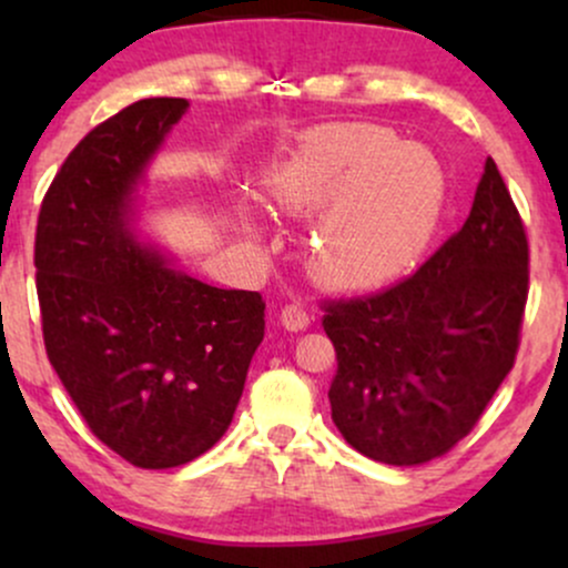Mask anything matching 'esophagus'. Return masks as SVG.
<instances>
[{
  "label": "esophagus",
  "instance_id": "obj_1",
  "mask_svg": "<svg viewBox=\"0 0 568 568\" xmlns=\"http://www.w3.org/2000/svg\"><path fill=\"white\" fill-rule=\"evenodd\" d=\"M280 323L288 331H304L306 325H310V315H306L302 304H285L283 310H280Z\"/></svg>",
  "mask_w": 568,
  "mask_h": 568
}]
</instances>
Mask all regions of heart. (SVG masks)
I'll return each mask as SVG.
<instances>
[{
  "instance_id": "heart-1",
  "label": "heart",
  "mask_w": 568,
  "mask_h": 568,
  "mask_svg": "<svg viewBox=\"0 0 568 568\" xmlns=\"http://www.w3.org/2000/svg\"><path fill=\"white\" fill-rule=\"evenodd\" d=\"M266 189L283 211H321L306 234L304 264L331 291H366L400 275L427 245L440 207L433 160L371 122L310 130ZM243 232L256 234L258 224L243 216Z\"/></svg>"
}]
</instances>
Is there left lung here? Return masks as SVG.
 Segmentation results:
<instances>
[{"instance_id":"8db88e82","label":"left lung","mask_w":568,"mask_h":568,"mask_svg":"<svg viewBox=\"0 0 568 568\" xmlns=\"http://www.w3.org/2000/svg\"><path fill=\"white\" fill-rule=\"evenodd\" d=\"M529 296V240L486 160L465 226L393 288L325 304L331 419L355 452L425 465L480 419L510 374Z\"/></svg>"}]
</instances>
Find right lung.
<instances>
[{"instance_id":"add662e5","label":"right lung","mask_w":568,"mask_h":568,"mask_svg":"<svg viewBox=\"0 0 568 568\" xmlns=\"http://www.w3.org/2000/svg\"><path fill=\"white\" fill-rule=\"evenodd\" d=\"M186 109L143 98L90 130L37 221L50 363L95 438L143 470L186 465L226 433L264 338L262 293L200 283L135 234V186Z\"/></svg>"}]
</instances>
